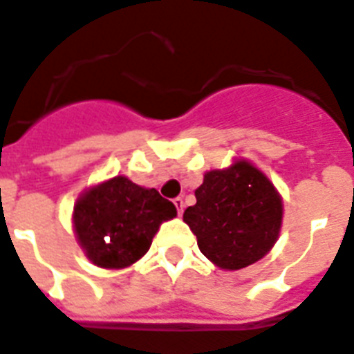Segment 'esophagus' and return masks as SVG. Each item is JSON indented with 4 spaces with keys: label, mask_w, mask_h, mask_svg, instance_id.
I'll list each match as a JSON object with an SVG mask.
<instances>
[{
    "label": "esophagus",
    "mask_w": 354,
    "mask_h": 354,
    "mask_svg": "<svg viewBox=\"0 0 354 354\" xmlns=\"http://www.w3.org/2000/svg\"><path fill=\"white\" fill-rule=\"evenodd\" d=\"M174 205H176L178 214H182V212H183V207H185V203H183L182 198H174Z\"/></svg>",
    "instance_id": "esophagus-1"
}]
</instances>
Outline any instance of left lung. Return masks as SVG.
<instances>
[{
    "mask_svg": "<svg viewBox=\"0 0 354 354\" xmlns=\"http://www.w3.org/2000/svg\"><path fill=\"white\" fill-rule=\"evenodd\" d=\"M183 222L198 247L220 269L236 271L263 258L277 243L283 205L269 178L245 160L205 172Z\"/></svg>",
    "mask_w": 354,
    "mask_h": 354,
    "instance_id": "1",
    "label": "left lung"
}]
</instances>
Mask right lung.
Masks as SVG:
<instances>
[{
    "label": "right lung",
    "instance_id": "right-lung-1",
    "mask_svg": "<svg viewBox=\"0 0 354 354\" xmlns=\"http://www.w3.org/2000/svg\"><path fill=\"white\" fill-rule=\"evenodd\" d=\"M176 216L174 203L125 176L94 185L74 205V231L94 266L123 269L149 251L160 225Z\"/></svg>",
    "mask_w": 354,
    "mask_h": 354
}]
</instances>
